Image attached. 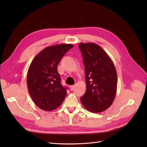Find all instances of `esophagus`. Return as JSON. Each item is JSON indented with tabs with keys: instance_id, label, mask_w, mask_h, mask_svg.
Returning <instances> with one entry per match:
<instances>
[{
	"instance_id": "obj_1",
	"label": "esophagus",
	"mask_w": 147,
	"mask_h": 147,
	"mask_svg": "<svg viewBox=\"0 0 147 147\" xmlns=\"http://www.w3.org/2000/svg\"><path fill=\"white\" fill-rule=\"evenodd\" d=\"M74 87H75V86L74 85H71V86H69V88L71 90H73L74 88Z\"/></svg>"
}]
</instances>
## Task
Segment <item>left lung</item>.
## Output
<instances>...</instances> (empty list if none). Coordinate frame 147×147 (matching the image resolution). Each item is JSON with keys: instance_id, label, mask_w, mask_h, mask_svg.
<instances>
[{"instance_id": "8db88e82", "label": "left lung", "mask_w": 147, "mask_h": 147, "mask_svg": "<svg viewBox=\"0 0 147 147\" xmlns=\"http://www.w3.org/2000/svg\"><path fill=\"white\" fill-rule=\"evenodd\" d=\"M85 70L86 92L80 98L87 110L98 113L113 103L117 92V72L113 62L94 43H80Z\"/></svg>"}]
</instances>
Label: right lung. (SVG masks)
<instances>
[{"label": "right lung", "instance_id": "add662e5", "mask_svg": "<svg viewBox=\"0 0 147 147\" xmlns=\"http://www.w3.org/2000/svg\"><path fill=\"white\" fill-rule=\"evenodd\" d=\"M71 44L47 47L37 54L31 63L27 74V86L35 104L45 111H51L61 105L67 95L62 86L57 65Z\"/></svg>", "mask_w": 147, "mask_h": 147}]
</instances>
